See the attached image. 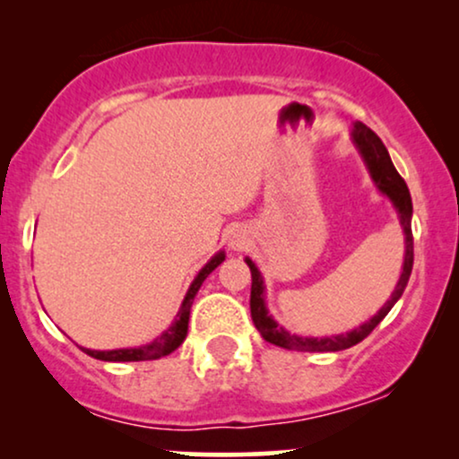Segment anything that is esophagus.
<instances>
[{
  "mask_svg": "<svg viewBox=\"0 0 459 459\" xmlns=\"http://www.w3.org/2000/svg\"><path fill=\"white\" fill-rule=\"evenodd\" d=\"M229 246L233 247V250H241V247L247 246V233L244 229H233L230 230V237H229Z\"/></svg>",
  "mask_w": 459,
  "mask_h": 459,
  "instance_id": "1",
  "label": "esophagus"
}]
</instances>
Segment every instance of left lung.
Wrapping results in <instances>:
<instances>
[{"mask_svg":"<svg viewBox=\"0 0 459 459\" xmlns=\"http://www.w3.org/2000/svg\"><path fill=\"white\" fill-rule=\"evenodd\" d=\"M351 140H354L358 152L365 160L368 175H371L376 187L380 189L384 196L391 198V203L394 204L399 213V222L403 226V235H405V255H403V272L399 276L397 287H394L391 299L380 308V313L373 315L367 324H362L360 328L345 332V334H336V336H324V339H315V336H298L291 334L278 325L273 317L270 315V310L265 307V287H263V278L261 272L256 270V265L252 263V259H246L247 267H250L252 273V289H250V313H252V321H255L256 330L261 332L263 339L267 343L284 347V350H298V351H339V350H347V347L360 343L362 339H367L371 334L373 328H376L380 321L386 317L388 310L394 307L399 298H402L405 284L410 281V273H412V263H414V239H412V198H410L408 186L399 172L394 170L391 155H388L386 146L382 144V140L373 134L367 125L362 123H354V129H351Z\"/></svg>","mask_w":459,"mask_h":459,"instance_id":"left-lung-1","label":"left lung"}]
</instances>
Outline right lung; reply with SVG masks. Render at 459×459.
I'll list each match as a JSON object with an SVG mask.
<instances>
[{"label": "right lung", "mask_w": 459, "mask_h": 459, "mask_svg": "<svg viewBox=\"0 0 459 459\" xmlns=\"http://www.w3.org/2000/svg\"><path fill=\"white\" fill-rule=\"evenodd\" d=\"M224 261V252H218V255L212 256V261L207 263V265L203 267V270L198 272V276L194 278V282L189 284L186 298H183V304L181 308H178L177 313V319L175 324L170 325L166 332H163L161 336H157L155 341L149 345H142V347H129V350H109V351H97V350H86V347H82L83 351H86L88 356L97 358V360H105V362H138V360H157V358L161 356H168L172 354V351L177 350L178 345L186 341L187 336V324H189V308H192V302L194 298H196L200 284L204 282V278L212 273L215 267L220 265V263Z\"/></svg>", "instance_id": "obj_1"}]
</instances>
